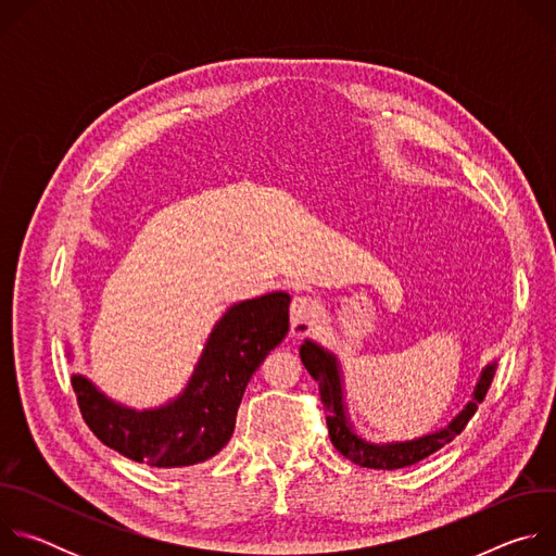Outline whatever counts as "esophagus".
<instances>
[{"mask_svg": "<svg viewBox=\"0 0 556 556\" xmlns=\"http://www.w3.org/2000/svg\"><path fill=\"white\" fill-rule=\"evenodd\" d=\"M321 305L309 294H299L292 299L290 305V334L292 337H305L312 332V328L319 321Z\"/></svg>", "mask_w": 556, "mask_h": 556, "instance_id": "1", "label": "esophagus"}]
</instances>
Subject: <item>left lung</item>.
<instances>
[{"instance_id":"1","label":"left lung","mask_w":556,"mask_h":556,"mask_svg":"<svg viewBox=\"0 0 556 556\" xmlns=\"http://www.w3.org/2000/svg\"><path fill=\"white\" fill-rule=\"evenodd\" d=\"M299 354H301V363L305 365L309 376L316 382H319V395H321V403H324V409H326V422H328V431H330V440H332L334 448L358 466L380 468V470H393V468L412 466V464L429 457L431 453L440 451L451 440H455V435H459L464 431L468 420L475 416V412H478V405L486 399L489 387H491L493 376H495V363H493L482 371L480 382L472 391V401L464 407V412L446 429L435 431V433L425 435V438L414 440V442L380 446V444L365 442L348 425L345 409H343L341 376H339L337 358L332 354L324 352L319 345L309 343V341H305L301 345Z\"/></svg>"}]
</instances>
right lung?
Segmentation results:
<instances>
[{
  "label": "right lung",
  "instance_id": "add662e5",
  "mask_svg": "<svg viewBox=\"0 0 556 556\" xmlns=\"http://www.w3.org/2000/svg\"><path fill=\"white\" fill-rule=\"evenodd\" d=\"M286 292L232 305L215 326L178 401L155 412L125 409L84 376H72L90 431L121 455L157 468L200 464L232 435L235 416L255 369L288 334Z\"/></svg>",
  "mask_w": 556,
  "mask_h": 556
}]
</instances>
